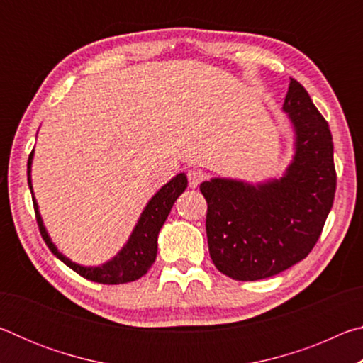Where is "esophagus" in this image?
<instances>
[{
  "label": "esophagus",
  "instance_id": "34e87169",
  "mask_svg": "<svg viewBox=\"0 0 363 363\" xmlns=\"http://www.w3.org/2000/svg\"><path fill=\"white\" fill-rule=\"evenodd\" d=\"M203 173H200V171H196V169H189V173H187V179H189V186L190 187H196L199 186V184L203 181Z\"/></svg>",
  "mask_w": 363,
  "mask_h": 363
}]
</instances>
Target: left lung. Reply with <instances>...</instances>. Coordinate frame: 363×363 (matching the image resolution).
<instances>
[{"instance_id": "obj_1", "label": "left lung", "mask_w": 363, "mask_h": 363, "mask_svg": "<svg viewBox=\"0 0 363 363\" xmlns=\"http://www.w3.org/2000/svg\"><path fill=\"white\" fill-rule=\"evenodd\" d=\"M284 112L294 133L293 160L284 174L257 184L229 177L200 184L208 203L210 256L233 280L267 279L303 261L333 206L336 171L328 123L293 78Z\"/></svg>"}]
</instances>
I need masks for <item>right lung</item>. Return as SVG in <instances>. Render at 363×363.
<instances>
[{"mask_svg":"<svg viewBox=\"0 0 363 363\" xmlns=\"http://www.w3.org/2000/svg\"><path fill=\"white\" fill-rule=\"evenodd\" d=\"M33 153L32 150L28 157L27 163V177H28V187L32 192L33 206L36 213V223H38L40 232L43 240L46 242L48 248L52 251L54 256H57L65 266H69L72 270L82 277L88 279L91 281H97V284L106 285H118V284H128V281H134L143 277V275L150 269V266L155 262L157 250H158V233L162 229L164 220H167L168 214L173 208L174 201L177 200L184 190L187 189V176L179 173L174 176L169 182L158 190V192L152 196L149 203L145 205L144 211L140 213L136 225L131 232L128 242L123 245V248L116 253L112 259L106 261L101 266H82V264L73 262L70 257L60 253L56 245L52 243L51 237L43 223L38 203H36L33 186H32V163H33Z\"/></svg>","mask_w":363,"mask_h":363,"instance_id":"add662e5","label":"right lung"}]
</instances>
